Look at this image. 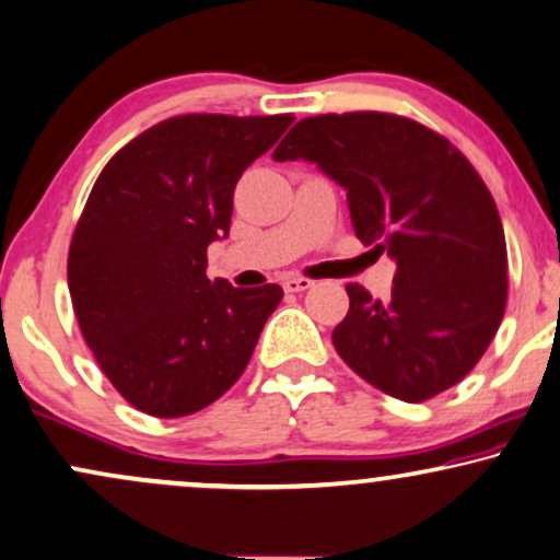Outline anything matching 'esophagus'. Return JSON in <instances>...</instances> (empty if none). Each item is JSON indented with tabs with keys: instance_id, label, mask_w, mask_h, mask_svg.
<instances>
[{
	"instance_id": "1",
	"label": "esophagus",
	"mask_w": 560,
	"mask_h": 560,
	"mask_svg": "<svg viewBox=\"0 0 560 560\" xmlns=\"http://www.w3.org/2000/svg\"><path fill=\"white\" fill-rule=\"evenodd\" d=\"M315 281H310V279H304V276H287L284 281H281V287H284V292H292V294H296V292H307L310 287H313Z\"/></svg>"
}]
</instances>
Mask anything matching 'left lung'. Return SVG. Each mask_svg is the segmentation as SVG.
<instances>
[{"mask_svg": "<svg viewBox=\"0 0 560 560\" xmlns=\"http://www.w3.org/2000/svg\"><path fill=\"white\" fill-rule=\"evenodd\" d=\"M310 160L349 190L357 237L395 260L390 300L349 284L332 346L406 402L450 390L483 357L506 307V240L468 158L413 118L380 110L302 118L273 160Z\"/></svg>", "mask_w": 560, "mask_h": 560, "instance_id": "obj_1", "label": "left lung"}]
</instances>
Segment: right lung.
Masks as SVG:
<instances>
[{"mask_svg":"<svg viewBox=\"0 0 560 560\" xmlns=\"http://www.w3.org/2000/svg\"><path fill=\"white\" fill-rule=\"evenodd\" d=\"M292 121V113L173 116L97 175L69 245V294L97 366L141 413H196L250 362L284 292L211 281L207 247L228 237L243 170Z\"/></svg>","mask_w":560,"mask_h":560,"instance_id":"obj_1","label":"right lung"}]
</instances>
